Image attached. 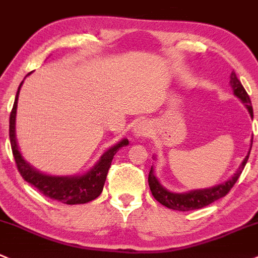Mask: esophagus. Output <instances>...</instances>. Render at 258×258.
Wrapping results in <instances>:
<instances>
[{
    "label": "esophagus",
    "mask_w": 258,
    "mask_h": 258,
    "mask_svg": "<svg viewBox=\"0 0 258 258\" xmlns=\"http://www.w3.org/2000/svg\"><path fill=\"white\" fill-rule=\"evenodd\" d=\"M149 125L147 123H144V121H140V123H137V125L134 126V130H133V133H134V135L137 138L139 137H145V135L149 134Z\"/></svg>",
    "instance_id": "1"
}]
</instances>
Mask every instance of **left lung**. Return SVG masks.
Returning a JSON list of instances; mask_svg holds the SVG:
<instances>
[{
	"label": "left lung",
	"mask_w": 258,
	"mask_h": 258,
	"mask_svg": "<svg viewBox=\"0 0 258 258\" xmlns=\"http://www.w3.org/2000/svg\"><path fill=\"white\" fill-rule=\"evenodd\" d=\"M230 84L231 88L233 90V94L246 105V108L248 109L249 115L251 118H253V110H252V104L251 99H249L247 92L242 87L241 82L238 81L237 76H236L235 72H232L230 76ZM251 148H252V139H251ZM249 151L246 155V158L243 159L242 164L240 165V168L237 169V171L233 174V176L230 180L225 181L224 184L215 185V186L209 187V188H199V190H191L187 192H171V191L166 190L163 185L159 182V180L156 179L155 175H154V168L151 166L150 172H149V186H150L151 194L155 198V200H158L161 205L166 206V208L177 210V211H190V210H196L205 208V206L210 205L214 201L219 200V199L224 198L228 194V191L233 187V185L236 184V181L240 177L241 172L245 169L246 163L248 160Z\"/></svg>",
	"instance_id": "obj_1"
}]
</instances>
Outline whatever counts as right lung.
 <instances>
[{"label": "right lung", "instance_id": "obj_1", "mask_svg": "<svg viewBox=\"0 0 258 258\" xmlns=\"http://www.w3.org/2000/svg\"><path fill=\"white\" fill-rule=\"evenodd\" d=\"M32 73V72H31ZM28 73L27 76H30ZM26 76V77H27ZM25 77V78H26ZM23 83V82H22ZM20 84L16 94L13 108L10 114V140L11 148H12L13 158H15L16 165L18 171L22 175L23 179L34 187L38 188L39 192L43 194L47 198L53 200L60 201L67 205H77V204H86L94 200L102 194L104 186L105 179H107L108 170L111 165L114 155L121 147H126L129 144L128 139H123L118 144L108 149L102 156L99 161L93 166L89 171L83 175H74V176H53L38 171L33 166L30 165L23 159L20 149H18L17 140H16V111H17V100L20 89L22 87Z\"/></svg>", "mask_w": 258, "mask_h": 258}]
</instances>
